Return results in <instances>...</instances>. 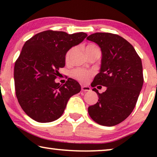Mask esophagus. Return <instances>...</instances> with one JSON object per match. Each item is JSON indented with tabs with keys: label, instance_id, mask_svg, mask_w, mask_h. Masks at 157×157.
Instances as JSON below:
<instances>
[{
	"label": "esophagus",
	"instance_id": "34e87169",
	"mask_svg": "<svg viewBox=\"0 0 157 157\" xmlns=\"http://www.w3.org/2000/svg\"><path fill=\"white\" fill-rule=\"evenodd\" d=\"M81 90L84 92L90 91H91V88H90L89 86H81Z\"/></svg>",
	"mask_w": 157,
	"mask_h": 157
}]
</instances>
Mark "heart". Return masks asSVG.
<instances>
[{"label":"heart","mask_w":157,"mask_h":157,"mask_svg":"<svg viewBox=\"0 0 157 157\" xmlns=\"http://www.w3.org/2000/svg\"><path fill=\"white\" fill-rule=\"evenodd\" d=\"M95 48H97L95 45L89 44L85 48V51L89 50V49ZM74 48H71L70 50L66 53V61H69L71 56L73 53H74ZM71 76L74 77V78L77 79L78 81H81V82H87V81L90 79V78L93 76V72L91 71H87L86 69H83V68H76V69L72 71Z\"/></svg>","instance_id":"1"}]
</instances>
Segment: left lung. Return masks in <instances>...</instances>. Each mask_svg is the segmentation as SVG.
I'll list each match as a JSON object with an SVG mask.
<instances>
[{"label":"left lung","instance_id":"1","mask_svg":"<svg viewBox=\"0 0 157 157\" xmlns=\"http://www.w3.org/2000/svg\"><path fill=\"white\" fill-rule=\"evenodd\" d=\"M87 40L96 43L102 53L100 72L92 87L106 86V91L97 94L98 102L88 108L92 119L100 125L119 124L131 114L144 83L141 60L130 43L117 34L96 33ZM98 87V86H97Z\"/></svg>","mask_w":157,"mask_h":157}]
</instances>
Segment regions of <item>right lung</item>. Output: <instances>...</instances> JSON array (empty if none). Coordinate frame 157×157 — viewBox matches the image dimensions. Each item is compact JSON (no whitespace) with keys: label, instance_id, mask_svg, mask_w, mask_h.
Returning <instances> with one entry per match:
<instances>
[{"label":"right lung","instance_id":"1","mask_svg":"<svg viewBox=\"0 0 157 157\" xmlns=\"http://www.w3.org/2000/svg\"><path fill=\"white\" fill-rule=\"evenodd\" d=\"M83 32L68 34L46 31L36 34L23 46L14 66V81L18 103L35 121L48 123L61 117L68 101L81 91L76 80L56 83L60 68L65 66L66 54L83 41Z\"/></svg>","mask_w":157,"mask_h":157}]
</instances>
